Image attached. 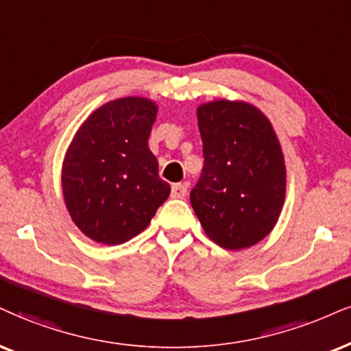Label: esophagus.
Listing matches in <instances>:
<instances>
[{
  "mask_svg": "<svg viewBox=\"0 0 351 351\" xmlns=\"http://www.w3.org/2000/svg\"><path fill=\"white\" fill-rule=\"evenodd\" d=\"M171 195L174 198H184L187 195V184H174L172 185Z\"/></svg>",
  "mask_w": 351,
  "mask_h": 351,
  "instance_id": "obj_1",
  "label": "esophagus"
}]
</instances>
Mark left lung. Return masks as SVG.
I'll list each match as a JSON object with an SVG mask.
<instances>
[{"label":"left lung","mask_w":351,"mask_h":351,"mask_svg":"<svg viewBox=\"0 0 351 351\" xmlns=\"http://www.w3.org/2000/svg\"><path fill=\"white\" fill-rule=\"evenodd\" d=\"M203 169L190 203L206 236L224 249H245L275 226L287 172L271 123L244 102L216 101L197 112Z\"/></svg>","instance_id":"obj_1"}]
</instances>
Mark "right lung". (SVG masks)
<instances>
[{
  "instance_id": "add662e5",
  "label": "right lung",
  "mask_w": 351,
  "mask_h": 351,
  "mask_svg": "<svg viewBox=\"0 0 351 351\" xmlns=\"http://www.w3.org/2000/svg\"><path fill=\"white\" fill-rule=\"evenodd\" d=\"M156 110L141 97L106 104L68 149L64 203L76 226L96 242L122 244L140 234L171 193L148 146Z\"/></svg>"
}]
</instances>
